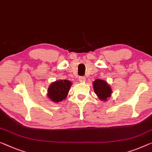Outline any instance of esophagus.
<instances>
[{"mask_svg": "<svg viewBox=\"0 0 152 152\" xmlns=\"http://www.w3.org/2000/svg\"><path fill=\"white\" fill-rule=\"evenodd\" d=\"M78 80H79V81H80V82L83 83V82H85V78L84 76H80L78 78Z\"/></svg>", "mask_w": 152, "mask_h": 152, "instance_id": "obj_1", "label": "esophagus"}]
</instances>
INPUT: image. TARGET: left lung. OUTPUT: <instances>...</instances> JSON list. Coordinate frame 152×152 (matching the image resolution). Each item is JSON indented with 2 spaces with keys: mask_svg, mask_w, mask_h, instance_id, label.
<instances>
[{
  "mask_svg": "<svg viewBox=\"0 0 152 152\" xmlns=\"http://www.w3.org/2000/svg\"><path fill=\"white\" fill-rule=\"evenodd\" d=\"M93 87L95 94L102 101L106 102L108 98L111 96L112 89L107 82L100 79H96L93 83Z\"/></svg>",
  "mask_w": 152,
  "mask_h": 152,
  "instance_id": "obj_1",
  "label": "left lung"
}]
</instances>
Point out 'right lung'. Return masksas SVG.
<instances>
[{"mask_svg":"<svg viewBox=\"0 0 152 152\" xmlns=\"http://www.w3.org/2000/svg\"><path fill=\"white\" fill-rule=\"evenodd\" d=\"M72 85L70 80H59L52 83L48 88L47 96L54 103H58L67 98Z\"/></svg>","mask_w":152,"mask_h":152,"instance_id":"1","label":"right lung"}]
</instances>
